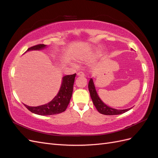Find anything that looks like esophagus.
Here are the masks:
<instances>
[{
    "mask_svg": "<svg viewBox=\"0 0 158 158\" xmlns=\"http://www.w3.org/2000/svg\"><path fill=\"white\" fill-rule=\"evenodd\" d=\"M77 76H82V77H84V74L83 73H82V72H79V73H77Z\"/></svg>",
    "mask_w": 158,
    "mask_h": 158,
    "instance_id": "obj_1",
    "label": "esophagus"
}]
</instances>
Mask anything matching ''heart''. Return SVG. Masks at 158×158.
Listing matches in <instances>:
<instances>
[{"label": "heart", "mask_w": 158, "mask_h": 158, "mask_svg": "<svg viewBox=\"0 0 158 158\" xmlns=\"http://www.w3.org/2000/svg\"><path fill=\"white\" fill-rule=\"evenodd\" d=\"M100 54L98 52H92L89 53L85 55V56L82 57V60L84 61H88L90 60H93L95 59H97L99 56Z\"/></svg>", "instance_id": "heart-1"}]
</instances>
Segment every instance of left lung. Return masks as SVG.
Here are the masks:
<instances>
[{"label": "left lung", "mask_w": 158, "mask_h": 158, "mask_svg": "<svg viewBox=\"0 0 158 158\" xmlns=\"http://www.w3.org/2000/svg\"><path fill=\"white\" fill-rule=\"evenodd\" d=\"M88 89L94 105L99 111V113H102L103 114H106V115H115V114H120L124 113L131 109V108H128L126 109H117L110 107L109 106H107L106 103H104L102 101V99L99 98V95L96 92V89H95V87L92 78H90L89 81Z\"/></svg>", "instance_id": "left-lung-1"}]
</instances>
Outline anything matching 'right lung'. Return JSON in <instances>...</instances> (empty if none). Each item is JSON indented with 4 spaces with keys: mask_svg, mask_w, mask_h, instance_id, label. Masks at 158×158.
<instances>
[{
    "mask_svg": "<svg viewBox=\"0 0 158 158\" xmlns=\"http://www.w3.org/2000/svg\"><path fill=\"white\" fill-rule=\"evenodd\" d=\"M47 47L44 44L37 45L30 47L26 52L30 51L42 50ZM75 76L76 74L63 76L58 94L48 103L37 107H30L25 104L24 106L29 111L39 115H51L64 112L69 104L73 95Z\"/></svg>",
    "mask_w": 158,
    "mask_h": 158,
    "instance_id": "1",
    "label": "right lung"
}]
</instances>
